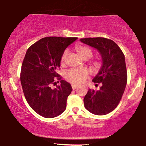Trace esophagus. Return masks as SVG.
<instances>
[{
	"mask_svg": "<svg viewBox=\"0 0 146 146\" xmlns=\"http://www.w3.org/2000/svg\"><path fill=\"white\" fill-rule=\"evenodd\" d=\"M71 86H72V88H73V90H76V88H78L77 85H72Z\"/></svg>",
	"mask_w": 146,
	"mask_h": 146,
	"instance_id": "esophagus-1",
	"label": "esophagus"
}]
</instances>
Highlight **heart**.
I'll return each instance as SVG.
<instances>
[{"label": "heart", "mask_w": 146, "mask_h": 146, "mask_svg": "<svg viewBox=\"0 0 146 146\" xmlns=\"http://www.w3.org/2000/svg\"><path fill=\"white\" fill-rule=\"evenodd\" d=\"M78 52L80 54L84 59H90L92 56V49L90 47L84 45H79L76 47ZM69 51L68 49L65 50L63 52L61 57V64L62 65L65 64L67 57L68 56ZM94 66L95 67H99L100 64L98 61L93 62ZM90 76V71L86 68H73L69 70L66 73V78L68 81L71 82L74 85H80L83 83L87 80Z\"/></svg>", "instance_id": "heart-1"}]
</instances>
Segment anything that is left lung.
I'll use <instances>...</instances> for the list:
<instances>
[{
	"mask_svg": "<svg viewBox=\"0 0 146 146\" xmlns=\"http://www.w3.org/2000/svg\"><path fill=\"white\" fill-rule=\"evenodd\" d=\"M80 42L96 48L100 54L102 66L92 80L102 83L99 90L89 89L84 98L87 110L96 115L112 111L120 102L127 82L125 57L119 46L111 39L103 37L84 38Z\"/></svg>",
	"mask_w": 146,
	"mask_h": 146,
	"instance_id": "left-lung-1",
	"label": "left lung"
}]
</instances>
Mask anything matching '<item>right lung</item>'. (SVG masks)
I'll list each match as a JSON object with an SVG mask.
<instances>
[{"mask_svg":"<svg viewBox=\"0 0 146 146\" xmlns=\"http://www.w3.org/2000/svg\"><path fill=\"white\" fill-rule=\"evenodd\" d=\"M77 39L58 36L42 38L26 52L20 73L22 88L29 105L42 117L54 118L66 110L72 87L68 82L61 80L56 70L61 66L63 52ZM56 79L61 80V85L51 89L50 85L55 83Z\"/></svg>","mask_w":146,"mask_h":146,"instance_id":"right-lung-1","label":"right lung"}]
</instances>
